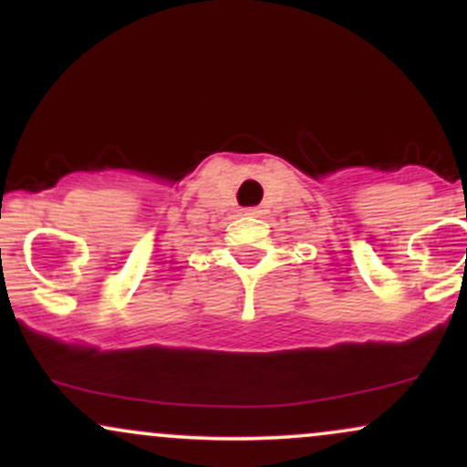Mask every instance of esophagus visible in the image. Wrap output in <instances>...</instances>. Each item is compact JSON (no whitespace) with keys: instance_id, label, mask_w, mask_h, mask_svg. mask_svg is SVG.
Masks as SVG:
<instances>
[{"instance_id":"obj_1","label":"esophagus","mask_w":467,"mask_h":467,"mask_svg":"<svg viewBox=\"0 0 467 467\" xmlns=\"http://www.w3.org/2000/svg\"><path fill=\"white\" fill-rule=\"evenodd\" d=\"M241 213H244V215L252 217V215H256V213H259V211H256V208H244V211H241Z\"/></svg>"}]
</instances>
